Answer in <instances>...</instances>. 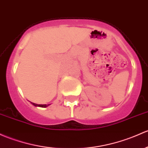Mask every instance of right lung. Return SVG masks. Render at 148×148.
I'll list each match as a JSON object with an SVG mask.
<instances>
[{
    "mask_svg": "<svg viewBox=\"0 0 148 148\" xmlns=\"http://www.w3.org/2000/svg\"><path fill=\"white\" fill-rule=\"evenodd\" d=\"M31 103L32 104L33 106H39V107H42V108H45V107H47L48 106L50 105V104H37V103H32L31 102Z\"/></svg>",
    "mask_w": 148,
    "mask_h": 148,
    "instance_id": "right-lung-1",
    "label": "right lung"
}]
</instances>
